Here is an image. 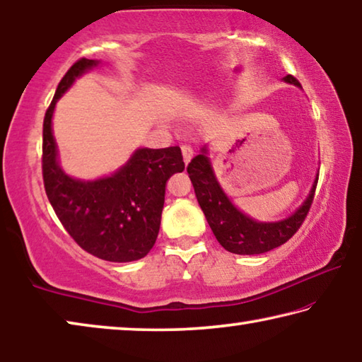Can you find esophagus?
I'll list each match as a JSON object with an SVG mask.
<instances>
[{
    "mask_svg": "<svg viewBox=\"0 0 362 362\" xmlns=\"http://www.w3.org/2000/svg\"><path fill=\"white\" fill-rule=\"evenodd\" d=\"M181 151H182V158H185V163L187 165V163L191 162V160H192V157H194V149H192V146L185 144V146L181 147Z\"/></svg>",
    "mask_w": 362,
    "mask_h": 362,
    "instance_id": "esophagus-1",
    "label": "esophagus"
}]
</instances>
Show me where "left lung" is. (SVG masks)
<instances>
[{"mask_svg": "<svg viewBox=\"0 0 362 362\" xmlns=\"http://www.w3.org/2000/svg\"><path fill=\"white\" fill-rule=\"evenodd\" d=\"M284 80L301 86L300 81L292 75H287ZM187 173L192 181L200 209H202L216 240L228 252L237 255H259L286 244L303 224L313 200H315L317 186L316 181L305 204L287 220L258 223L245 216L230 204V200L218 185L209 158L204 153L195 156L191 160V163L187 165Z\"/></svg>", "mask_w": 362, "mask_h": 362, "instance_id": "1", "label": "left lung"}]
</instances>
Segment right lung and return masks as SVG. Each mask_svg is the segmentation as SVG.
I'll use <instances>...</instances> for the list:
<instances>
[{
  "label": "right lung",
  "mask_w": 362,
  "mask_h": 362,
  "mask_svg": "<svg viewBox=\"0 0 362 362\" xmlns=\"http://www.w3.org/2000/svg\"><path fill=\"white\" fill-rule=\"evenodd\" d=\"M98 62L81 57L59 83L43 122L45 191L69 235L83 250L105 262L127 263L146 257L158 235L165 187L171 175L185 170L177 146L139 149L110 177L78 181L57 163L51 118L57 99L76 76Z\"/></svg>",
  "instance_id": "1"
}]
</instances>
